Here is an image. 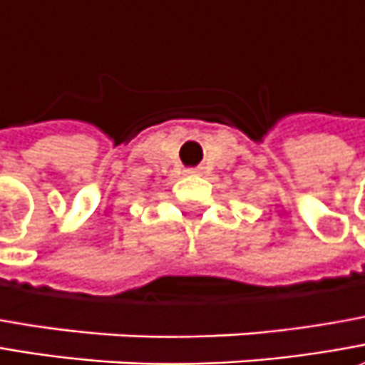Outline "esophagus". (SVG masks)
I'll list each match as a JSON object with an SVG mask.
<instances>
[{"mask_svg":"<svg viewBox=\"0 0 365 365\" xmlns=\"http://www.w3.org/2000/svg\"><path fill=\"white\" fill-rule=\"evenodd\" d=\"M185 171H187V173H197L200 170H185Z\"/></svg>","mask_w":365,"mask_h":365,"instance_id":"obj_1","label":"esophagus"}]
</instances>
